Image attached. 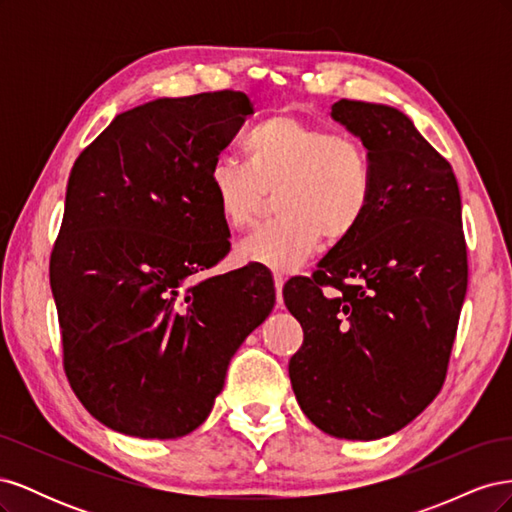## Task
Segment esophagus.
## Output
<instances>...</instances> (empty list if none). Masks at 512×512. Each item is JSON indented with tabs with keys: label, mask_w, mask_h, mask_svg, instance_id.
<instances>
[{
	"label": "esophagus",
	"mask_w": 512,
	"mask_h": 512,
	"mask_svg": "<svg viewBox=\"0 0 512 512\" xmlns=\"http://www.w3.org/2000/svg\"><path fill=\"white\" fill-rule=\"evenodd\" d=\"M273 282H275V294H277V303L282 305V301H284V297H282V288H284V284H286V277H284L282 273H275V275H273Z\"/></svg>",
	"instance_id": "obj_1"
}]
</instances>
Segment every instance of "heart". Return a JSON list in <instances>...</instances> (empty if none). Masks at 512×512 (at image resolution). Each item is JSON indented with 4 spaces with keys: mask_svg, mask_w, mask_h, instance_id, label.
<instances>
[{
    "mask_svg": "<svg viewBox=\"0 0 512 512\" xmlns=\"http://www.w3.org/2000/svg\"><path fill=\"white\" fill-rule=\"evenodd\" d=\"M243 156L245 166L218 158L209 168V192L222 220L230 228L252 224L273 190L282 218L239 241L241 262L286 273L303 265L322 237L344 241L363 222L371 168L359 138L273 115L247 132Z\"/></svg>",
    "mask_w": 512,
    "mask_h": 512,
    "instance_id": "b5f03b06",
    "label": "heart"
}]
</instances>
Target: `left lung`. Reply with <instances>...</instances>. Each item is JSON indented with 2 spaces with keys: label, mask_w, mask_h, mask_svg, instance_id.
I'll use <instances>...</instances> for the list:
<instances>
[{
  "label": "left lung",
  "mask_w": 512,
  "mask_h": 512,
  "mask_svg": "<svg viewBox=\"0 0 512 512\" xmlns=\"http://www.w3.org/2000/svg\"><path fill=\"white\" fill-rule=\"evenodd\" d=\"M331 117L367 149L371 203L312 277L284 286L303 327L288 374L318 429L378 440L414 421L444 384L468 288L461 196L451 164L397 108L339 100Z\"/></svg>",
  "instance_id": "8db88e82"
}]
</instances>
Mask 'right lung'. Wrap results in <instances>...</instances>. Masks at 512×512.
I'll return each mask as SVG.
<instances>
[{
    "label": "right lung",
    "instance_id": "1",
    "mask_svg": "<svg viewBox=\"0 0 512 512\" xmlns=\"http://www.w3.org/2000/svg\"><path fill=\"white\" fill-rule=\"evenodd\" d=\"M252 113L241 91L158 98L117 115L76 158L51 254L64 369L91 416L173 440L205 423L239 346L275 305L230 252L209 168Z\"/></svg>",
    "mask_w": 512,
    "mask_h": 512
}]
</instances>
